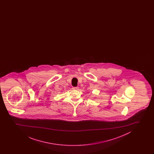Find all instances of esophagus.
<instances>
[{
  "label": "esophagus",
  "instance_id": "obj_1",
  "mask_svg": "<svg viewBox=\"0 0 154 154\" xmlns=\"http://www.w3.org/2000/svg\"><path fill=\"white\" fill-rule=\"evenodd\" d=\"M72 89H74V90H78V87H73Z\"/></svg>",
  "mask_w": 154,
  "mask_h": 154
}]
</instances>
